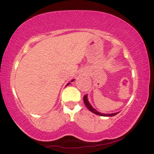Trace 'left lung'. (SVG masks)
I'll return each mask as SVG.
<instances>
[{
    "label": "left lung",
    "mask_w": 154,
    "mask_h": 154,
    "mask_svg": "<svg viewBox=\"0 0 154 154\" xmlns=\"http://www.w3.org/2000/svg\"><path fill=\"white\" fill-rule=\"evenodd\" d=\"M83 101H84L86 107H87L88 109L91 111V112L94 113V114H97V115H100V116H113L116 115V114L119 113V112H116V113H113V114H102V113L98 112V111H97L95 109H93V106H92L91 104H90L89 102H88L87 95H84V97H83Z\"/></svg>",
    "instance_id": "obj_1"
}]
</instances>
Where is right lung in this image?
<instances>
[{
	"label": "right lung",
	"instance_id": "right-lung-1",
	"mask_svg": "<svg viewBox=\"0 0 154 154\" xmlns=\"http://www.w3.org/2000/svg\"><path fill=\"white\" fill-rule=\"evenodd\" d=\"M72 81H73V80H72ZM69 84H70V83H68V84H67V85H69Z\"/></svg>",
	"mask_w": 154,
	"mask_h": 154
}]
</instances>
